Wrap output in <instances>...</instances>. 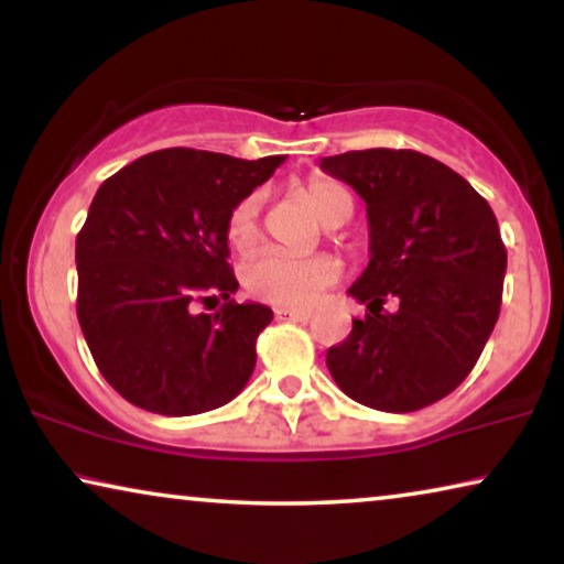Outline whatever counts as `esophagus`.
Returning <instances> with one entry per match:
<instances>
[{
    "label": "esophagus",
    "instance_id": "esophagus-1",
    "mask_svg": "<svg viewBox=\"0 0 564 564\" xmlns=\"http://www.w3.org/2000/svg\"><path fill=\"white\" fill-rule=\"evenodd\" d=\"M308 316H312L308 308H289V306L275 308V319L279 322H304Z\"/></svg>",
    "mask_w": 564,
    "mask_h": 564
}]
</instances>
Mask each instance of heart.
<instances>
[{"label":"heart","instance_id":"1","mask_svg":"<svg viewBox=\"0 0 564 564\" xmlns=\"http://www.w3.org/2000/svg\"><path fill=\"white\" fill-rule=\"evenodd\" d=\"M296 196L316 219L339 227L352 214V196L335 178L312 176L296 186ZM260 237V196L250 194L235 204L227 217V242L248 252ZM339 279V263L329 256L291 258L281 252H260L242 268V285L250 296L275 306H308L324 289Z\"/></svg>","mask_w":564,"mask_h":564}]
</instances>
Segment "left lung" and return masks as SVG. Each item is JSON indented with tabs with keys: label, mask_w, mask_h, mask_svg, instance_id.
Returning a JSON list of instances; mask_svg holds the SVG:
<instances>
[{
	"label": "left lung",
	"mask_w": 564,
	"mask_h": 564,
	"mask_svg": "<svg viewBox=\"0 0 564 564\" xmlns=\"http://www.w3.org/2000/svg\"><path fill=\"white\" fill-rule=\"evenodd\" d=\"M322 171L362 196L370 227V263L347 291L368 312L329 347L332 378L362 406H430L463 383L498 322L506 248L496 214L416 150H350L322 158Z\"/></svg>",
	"instance_id": "obj_1"
}]
</instances>
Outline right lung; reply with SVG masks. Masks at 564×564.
Listing matches in <instances>:
<instances>
[{
  "label": "right lung",
  "mask_w": 564,
  "mask_h": 564,
  "mask_svg": "<svg viewBox=\"0 0 564 564\" xmlns=\"http://www.w3.org/2000/svg\"><path fill=\"white\" fill-rule=\"evenodd\" d=\"M283 155L155 150L99 186L76 235V314L101 376L134 406L192 416L225 406L256 368L263 304H235L227 217ZM225 297L217 315L196 303Z\"/></svg>",
  "instance_id": "obj_1"
}]
</instances>
